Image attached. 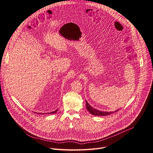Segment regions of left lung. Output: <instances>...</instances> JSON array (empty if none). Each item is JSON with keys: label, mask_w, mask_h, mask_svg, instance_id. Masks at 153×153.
Listing matches in <instances>:
<instances>
[{"label": "left lung", "mask_w": 153, "mask_h": 153, "mask_svg": "<svg viewBox=\"0 0 153 153\" xmlns=\"http://www.w3.org/2000/svg\"><path fill=\"white\" fill-rule=\"evenodd\" d=\"M86 107L87 110H88L91 114H93L94 116H106L108 115H110L113 113L117 112L119 110V109H118L117 110H116L115 111H113V112L101 111H99V110H96V109L93 108L86 100Z\"/></svg>", "instance_id": "8db88e82"}]
</instances>
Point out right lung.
<instances>
[{
	"mask_svg": "<svg viewBox=\"0 0 153 153\" xmlns=\"http://www.w3.org/2000/svg\"><path fill=\"white\" fill-rule=\"evenodd\" d=\"M57 110H58V109H57ZM57 110H55L54 111H52V112H51V113H47V114H54V113H56L57 112ZM37 114H41V113H37ZM42 114H45V113H42Z\"/></svg>",
	"mask_w": 153,
	"mask_h": 153,
	"instance_id": "1",
	"label": "right lung"
}]
</instances>
